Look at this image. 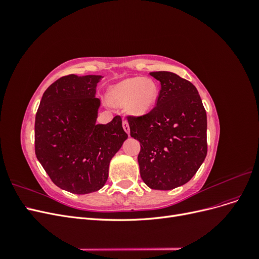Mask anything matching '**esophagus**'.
I'll return each mask as SVG.
<instances>
[{"instance_id":"esophagus-1","label":"esophagus","mask_w":259,"mask_h":259,"mask_svg":"<svg viewBox=\"0 0 259 259\" xmlns=\"http://www.w3.org/2000/svg\"><path fill=\"white\" fill-rule=\"evenodd\" d=\"M123 128L124 131L127 133V134H130V125H128V122L126 120H123Z\"/></svg>"}]
</instances>
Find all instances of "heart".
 Masks as SVG:
<instances>
[{"mask_svg": "<svg viewBox=\"0 0 259 259\" xmlns=\"http://www.w3.org/2000/svg\"><path fill=\"white\" fill-rule=\"evenodd\" d=\"M158 94L159 88L154 80L136 76L114 85L109 92V99L115 107H126L132 115H144L154 106Z\"/></svg>", "mask_w": 259, "mask_h": 259, "instance_id": "b5f03b06", "label": "heart"}]
</instances>
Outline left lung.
I'll return each instance as SVG.
<instances>
[{
	"instance_id": "left-lung-1",
	"label": "left lung",
	"mask_w": 259,
	"mask_h": 259,
	"mask_svg": "<svg viewBox=\"0 0 259 259\" xmlns=\"http://www.w3.org/2000/svg\"><path fill=\"white\" fill-rule=\"evenodd\" d=\"M160 81L156 106L128 116L131 136L140 143V176L151 189L170 190L197 173L207 153L206 112L195 86L168 71L150 72Z\"/></svg>"
}]
</instances>
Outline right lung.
<instances>
[{"instance_id": "1", "label": "right lung", "mask_w": 259, "mask_h": 259, "mask_svg": "<svg viewBox=\"0 0 259 259\" xmlns=\"http://www.w3.org/2000/svg\"><path fill=\"white\" fill-rule=\"evenodd\" d=\"M101 77H60L44 92L35 115L38 162L55 185L75 194L105 186L109 164L127 138L119 115L96 124L100 100L95 95Z\"/></svg>"}]
</instances>
